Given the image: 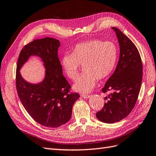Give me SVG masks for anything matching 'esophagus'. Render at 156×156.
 <instances>
[{
	"mask_svg": "<svg viewBox=\"0 0 156 156\" xmlns=\"http://www.w3.org/2000/svg\"><path fill=\"white\" fill-rule=\"evenodd\" d=\"M81 96L84 98H89L90 97V94H81Z\"/></svg>",
	"mask_w": 156,
	"mask_h": 156,
	"instance_id": "34e87169",
	"label": "esophagus"
}]
</instances>
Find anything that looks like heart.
Segmentation results:
<instances>
[{
	"label": "heart",
	"mask_w": 156,
	"mask_h": 156,
	"mask_svg": "<svg viewBox=\"0 0 156 156\" xmlns=\"http://www.w3.org/2000/svg\"><path fill=\"white\" fill-rule=\"evenodd\" d=\"M117 56L115 44L92 40L76 45L72 54L62 57L61 63L71 80L77 79L79 67L83 65L84 73L75 81L73 89L79 93H88L95 85L96 79L102 80L111 75L116 66Z\"/></svg>",
	"instance_id": "obj_1"
}]
</instances>
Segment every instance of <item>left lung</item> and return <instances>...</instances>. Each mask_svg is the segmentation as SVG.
Segmentation results:
<instances>
[{
	"instance_id": "left-lung-1",
	"label": "left lung",
	"mask_w": 156,
	"mask_h": 156,
	"mask_svg": "<svg viewBox=\"0 0 156 156\" xmlns=\"http://www.w3.org/2000/svg\"><path fill=\"white\" fill-rule=\"evenodd\" d=\"M120 45V57L116 69L102 91H111L105 98L104 107L97 112L100 121L112 124L124 119L134 108L142 81L141 57L134 44L120 30L112 27Z\"/></svg>"
}]
</instances>
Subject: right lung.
<instances>
[{"label": "right lung", "mask_w": 156, "mask_h": 156, "mask_svg": "<svg viewBox=\"0 0 156 156\" xmlns=\"http://www.w3.org/2000/svg\"><path fill=\"white\" fill-rule=\"evenodd\" d=\"M58 40L46 37L26 45L18 57L16 86L19 98L32 119L42 126L56 128L67 123L71 117L74 102L79 98L77 93H70L71 86L63 75L58 58ZM40 57L46 74L44 80L37 84L22 78L20 69L30 56Z\"/></svg>", "instance_id": "obj_1"}]
</instances>
